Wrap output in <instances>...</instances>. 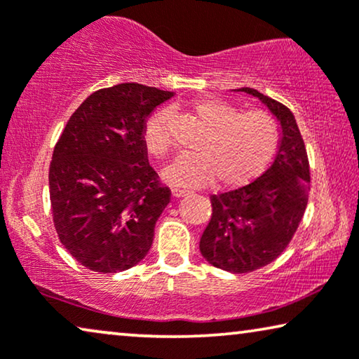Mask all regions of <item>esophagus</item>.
<instances>
[{"mask_svg": "<svg viewBox=\"0 0 359 359\" xmlns=\"http://www.w3.org/2000/svg\"><path fill=\"white\" fill-rule=\"evenodd\" d=\"M171 193H173V196H175V198H183V196H188V194H189V191H186V189H178V188H175L173 191H171Z\"/></svg>", "mask_w": 359, "mask_h": 359, "instance_id": "34e87169", "label": "esophagus"}]
</instances>
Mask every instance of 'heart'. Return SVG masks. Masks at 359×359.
Listing matches in <instances>:
<instances>
[{"mask_svg":"<svg viewBox=\"0 0 359 359\" xmlns=\"http://www.w3.org/2000/svg\"><path fill=\"white\" fill-rule=\"evenodd\" d=\"M193 116L205 129L196 147L198 154L181 155L163 171L165 181L183 188L210 184L240 188L266 170L276 154L279 132L271 116L262 111L240 112L217 97H201L189 104ZM170 112L151 116L144 129V145L155 158L170 151Z\"/></svg>","mask_w":359,"mask_h":359,"instance_id":"heart-1","label":"heart"}]
</instances>
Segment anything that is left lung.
Listing matches in <instances>:
<instances>
[{
    "label": "left lung",
    "mask_w": 359,
    "mask_h": 359,
    "mask_svg": "<svg viewBox=\"0 0 359 359\" xmlns=\"http://www.w3.org/2000/svg\"><path fill=\"white\" fill-rule=\"evenodd\" d=\"M281 126L276 158L264 173L242 188L210 196L212 217L199 242L201 255L215 268L250 273L274 262L291 242L306 212L311 171L306 145L294 114L253 88Z\"/></svg>",
    "instance_id": "1"
}]
</instances>
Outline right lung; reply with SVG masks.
<instances>
[{
    "mask_svg": "<svg viewBox=\"0 0 359 359\" xmlns=\"http://www.w3.org/2000/svg\"><path fill=\"white\" fill-rule=\"evenodd\" d=\"M173 96L139 83L102 88L73 112L48 170L53 225L67 252L96 273L145 258L171 191L149 165L147 119Z\"/></svg>",
    "mask_w": 359,
    "mask_h": 359,
    "instance_id": "right-lung-1",
    "label": "right lung"
}]
</instances>
